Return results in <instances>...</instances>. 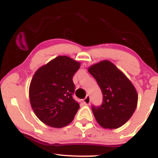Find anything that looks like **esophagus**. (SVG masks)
Returning a JSON list of instances; mask_svg holds the SVG:
<instances>
[{"label": "esophagus", "instance_id": "1", "mask_svg": "<svg viewBox=\"0 0 158 158\" xmlns=\"http://www.w3.org/2000/svg\"><path fill=\"white\" fill-rule=\"evenodd\" d=\"M83 102L85 103V105H89L90 102V96H86V97L84 99H83Z\"/></svg>", "mask_w": 158, "mask_h": 158}]
</instances>
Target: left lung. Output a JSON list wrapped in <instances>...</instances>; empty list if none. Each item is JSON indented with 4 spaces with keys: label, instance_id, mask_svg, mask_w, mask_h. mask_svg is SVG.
<instances>
[{
    "label": "left lung",
    "instance_id": "left-lung-1",
    "mask_svg": "<svg viewBox=\"0 0 158 158\" xmlns=\"http://www.w3.org/2000/svg\"><path fill=\"white\" fill-rule=\"evenodd\" d=\"M88 72L95 78L103 96L102 106H92L96 120L101 127L108 129L123 126L137 108L138 94L135 86L108 60L91 65Z\"/></svg>",
    "mask_w": 158,
    "mask_h": 158
}]
</instances>
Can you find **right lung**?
Instances as JSON below:
<instances>
[{"mask_svg": "<svg viewBox=\"0 0 158 158\" xmlns=\"http://www.w3.org/2000/svg\"><path fill=\"white\" fill-rule=\"evenodd\" d=\"M81 63L59 56L39 68L29 88L31 107L36 117L52 128H63L73 121L79 108L73 99V77Z\"/></svg>", "mask_w": 158, "mask_h": 158, "instance_id": "add662e5", "label": "right lung"}]
</instances>
